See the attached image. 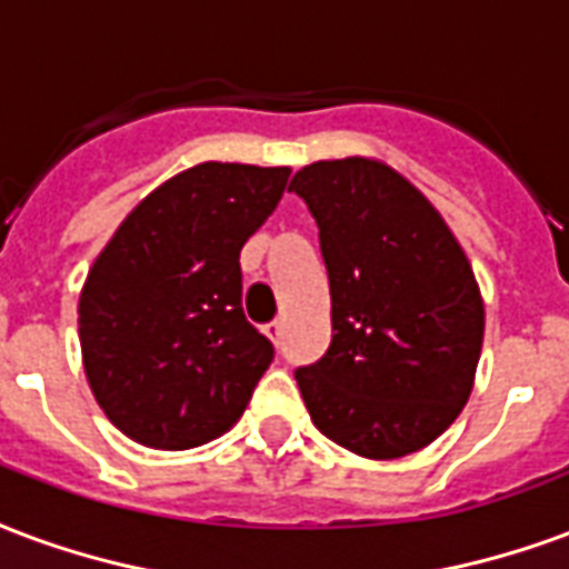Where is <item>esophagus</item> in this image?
<instances>
[{
    "mask_svg": "<svg viewBox=\"0 0 569 569\" xmlns=\"http://www.w3.org/2000/svg\"><path fill=\"white\" fill-rule=\"evenodd\" d=\"M283 328H286L283 319H273L271 326H264V335H268L273 343H280V338H283Z\"/></svg>",
    "mask_w": 569,
    "mask_h": 569,
    "instance_id": "34e87169",
    "label": "esophagus"
}]
</instances>
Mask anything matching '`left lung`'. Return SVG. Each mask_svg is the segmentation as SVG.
<instances>
[{
    "label": "left lung",
    "instance_id": "8db88e82",
    "mask_svg": "<svg viewBox=\"0 0 569 569\" xmlns=\"http://www.w3.org/2000/svg\"><path fill=\"white\" fill-rule=\"evenodd\" d=\"M307 201L331 289V347L298 368L307 413L338 446L389 461L435 443L473 391L486 307L431 201L380 159H322Z\"/></svg>",
    "mask_w": 569,
    "mask_h": 569
}]
</instances>
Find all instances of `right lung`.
<instances>
[{"label":"right lung","mask_w":569,"mask_h":569,"mask_svg":"<svg viewBox=\"0 0 569 569\" xmlns=\"http://www.w3.org/2000/svg\"><path fill=\"white\" fill-rule=\"evenodd\" d=\"M289 168L201 162L156 187L96 256L78 301L83 373L126 437L192 449L229 431L273 359L241 307V247Z\"/></svg>","instance_id":"obj_1"}]
</instances>
